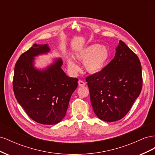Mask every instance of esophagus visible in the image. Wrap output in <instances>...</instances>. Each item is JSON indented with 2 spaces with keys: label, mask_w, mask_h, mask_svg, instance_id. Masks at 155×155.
<instances>
[{
  "label": "esophagus",
  "mask_w": 155,
  "mask_h": 155,
  "mask_svg": "<svg viewBox=\"0 0 155 155\" xmlns=\"http://www.w3.org/2000/svg\"><path fill=\"white\" fill-rule=\"evenodd\" d=\"M78 85L79 87H84L85 85V83L83 82L81 80H79L78 81Z\"/></svg>",
  "instance_id": "34e87169"
}]
</instances>
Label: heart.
Wrapping results in <instances>:
<instances>
[{"label": "heart", "instance_id": "1", "mask_svg": "<svg viewBox=\"0 0 155 155\" xmlns=\"http://www.w3.org/2000/svg\"><path fill=\"white\" fill-rule=\"evenodd\" d=\"M75 58L81 63H85L87 72L97 74L102 71L109 61L110 52L105 46L94 44L78 51L75 54ZM67 63L72 72H77L79 70V67L72 59H68Z\"/></svg>", "mask_w": 155, "mask_h": 155}]
</instances>
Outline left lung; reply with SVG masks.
<instances>
[{"label": "left lung", "instance_id": "obj_1", "mask_svg": "<svg viewBox=\"0 0 155 155\" xmlns=\"http://www.w3.org/2000/svg\"><path fill=\"white\" fill-rule=\"evenodd\" d=\"M86 81L96 115L108 122L118 121L128 113L141 92V63L138 56L120 41L114 59Z\"/></svg>", "mask_w": 155, "mask_h": 155}]
</instances>
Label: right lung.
Listing matches in <instances>:
<instances>
[{
    "label": "right lung",
    "instance_id": "right-lung-1",
    "mask_svg": "<svg viewBox=\"0 0 155 155\" xmlns=\"http://www.w3.org/2000/svg\"><path fill=\"white\" fill-rule=\"evenodd\" d=\"M50 51L47 44H34L18 58L13 80L18 104L30 118L44 125L56 124L63 119L78 81L64 72L61 58L45 69L34 67V58Z\"/></svg>",
    "mask_w": 155,
    "mask_h": 155
}]
</instances>
